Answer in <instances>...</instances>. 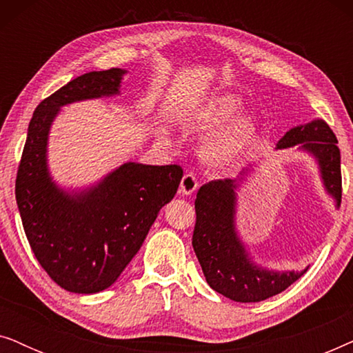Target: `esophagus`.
I'll use <instances>...</instances> for the list:
<instances>
[{
	"mask_svg": "<svg viewBox=\"0 0 353 353\" xmlns=\"http://www.w3.org/2000/svg\"><path fill=\"white\" fill-rule=\"evenodd\" d=\"M197 190V180L192 173H186L180 183V194L191 196Z\"/></svg>",
	"mask_w": 353,
	"mask_h": 353,
	"instance_id": "34e87169",
	"label": "esophagus"
}]
</instances>
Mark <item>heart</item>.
<instances>
[{
    "instance_id": "heart-1",
    "label": "heart",
    "mask_w": 353,
    "mask_h": 353,
    "mask_svg": "<svg viewBox=\"0 0 353 353\" xmlns=\"http://www.w3.org/2000/svg\"><path fill=\"white\" fill-rule=\"evenodd\" d=\"M243 101L230 93H220L207 98L192 109L186 119L188 130L196 133H210L201 144L199 154L204 163L226 170L245 159L257 144L260 123L248 114H240Z\"/></svg>"
}]
</instances>
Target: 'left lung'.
I'll return each instance as SVG.
<instances>
[{
  "label": "left lung",
  "instance_id": "obj_1",
  "mask_svg": "<svg viewBox=\"0 0 353 353\" xmlns=\"http://www.w3.org/2000/svg\"><path fill=\"white\" fill-rule=\"evenodd\" d=\"M299 149L315 157L323 186L341 205L342 176L341 151L337 138L325 120L316 119L286 132L276 149ZM249 168L236 180H214L201 186L196 196V226L192 248L199 260L209 286L221 296L236 302H260L276 296L297 281L302 272H274L260 267L250 259L236 231V204L239 181Z\"/></svg>",
  "mask_w": 353,
  "mask_h": 353
}]
</instances>
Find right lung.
Segmentation results:
<instances>
[{
    "label": "right lung",
    "instance_id": "right-lung-1",
    "mask_svg": "<svg viewBox=\"0 0 353 353\" xmlns=\"http://www.w3.org/2000/svg\"><path fill=\"white\" fill-rule=\"evenodd\" d=\"M125 74L109 69L77 77L43 99L28 123L17 207L37 260L69 292L94 294L117 281L183 176L180 165L127 162L81 191H65L52 181L48 137L62 105L119 94Z\"/></svg>",
    "mask_w": 353,
    "mask_h": 353
}]
</instances>
